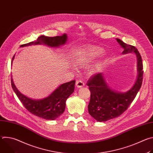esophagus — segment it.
Listing matches in <instances>:
<instances>
[{"mask_svg": "<svg viewBox=\"0 0 153 153\" xmlns=\"http://www.w3.org/2000/svg\"><path fill=\"white\" fill-rule=\"evenodd\" d=\"M76 85L78 88H81V87H83L85 86V83L82 80H77L76 82Z\"/></svg>", "mask_w": 153, "mask_h": 153, "instance_id": "obj_1", "label": "esophagus"}]
</instances>
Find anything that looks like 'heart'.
Segmentation results:
<instances>
[{
  "mask_svg": "<svg viewBox=\"0 0 153 153\" xmlns=\"http://www.w3.org/2000/svg\"><path fill=\"white\" fill-rule=\"evenodd\" d=\"M103 53V50L98 47H90L87 48L76 62V65L78 67H84L86 63L92 59L100 56Z\"/></svg>",
  "mask_w": 153,
  "mask_h": 153,
  "instance_id": "b5f03b06",
  "label": "heart"
}]
</instances>
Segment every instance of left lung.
Here are the masks:
<instances>
[{
	"label": "left lung",
	"mask_w": 153,
	"mask_h": 153,
	"mask_svg": "<svg viewBox=\"0 0 153 153\" xmlns=\"http://www.w3.org/2000/svg\"><path fill=\"white\" fill-rule=\"evenodd\" d=\"M116 40L124 49L123 54L133 52L136 54L138 77L131 89L124 93L112 90L101 73L93 76L88 80L86 85L89 86L91 92L88 112L98 122H105L123 114L136 97L142 83L143 64L139 51L135 47L126 44L120 39Z\"/></svg>",
	"instance_id": "8db88e82"
}]
</instances>
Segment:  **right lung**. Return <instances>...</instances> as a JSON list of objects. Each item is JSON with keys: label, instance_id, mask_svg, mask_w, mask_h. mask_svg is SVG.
<instances>
[{"label": "right lung", "instance_id": "obj_1", "mask_svg": "<svg viewBox=\"0 0 153 153\" xmlns=\"http://www.w3.org/2000/svg\"><path fill=\"white\" fill-rule=\"evenodd\" d=\"M67 39L66 34L56 37L40 36L36 41L31 42L21 46L25 47L43 43L48 46L57 47L65 43ZM11 82L14 91L29 112L37 117L51 120L56 119L63 114L65 111L66 100L74 92L75 85V80L65 83L59 86L48 97L40 100H34L20 93L16 87L12 77Z\"/></svg>", "mask_w": 153, "mask_h": 153}]
</instances>
